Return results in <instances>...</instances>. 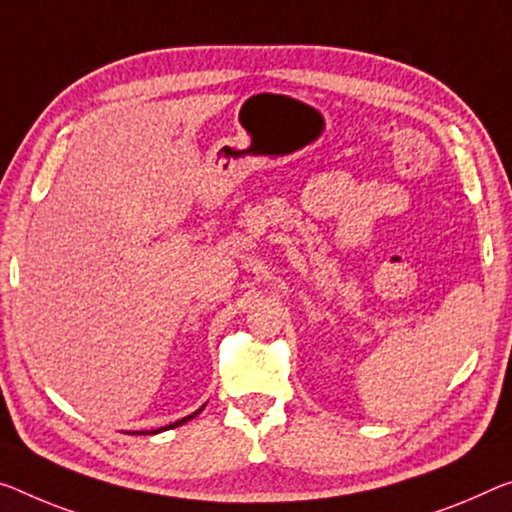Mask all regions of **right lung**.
<instances>
[{
    "instance_id": "1",
    "label": "right lung",
    "mask_w": 512,
    "mask_h": 512,
    "mask_svg": "<svg viewBox=\"0 0 512 512\" xmlns=\"http://www.w3.org/2000/svg\"><path fill=\"white\" fill-rule=\"evenodd\" d=\"M203 407H206V405H201L199 410L192 412L190 416H185V419H178L176 423H169V426H164V428H157V430H141V435H157V432H164V430H171V428H178V426H183V423H187V421H190V419H194V416L199 414V412L203 410ZM132 435H135V432H132ZM137 435H139V432H137Z\"/></svg>"
}]
</instances>
